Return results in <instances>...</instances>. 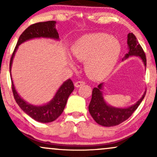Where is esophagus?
I'll list each match as a JSON object with an SVG mask.
<instances>
[{
	"instance_id": "1",
	"label": "esophagus",
	"mask_w": 157,
	"mask_h": 157,
	"mask_svg": "<svg viewBox=\"0 0 157 157\" xmlns=\"http://www.w3.org/2000/svg\"><path fill=\"white\" fill-rule=\"evenodd\" d=\"M85 84H86V82H85L84 81H77V82H76L75 83V86L76 88H79L80 87V86H83Z\"/></svg>"
}]
</instances>
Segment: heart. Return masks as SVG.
<instances>
[{
	"mask_svg": "<svg viewBox=\"0 0 157 157\" xmlns=\"http://www.w3.org/2000/svg\"><path fill=\"white\" fill-rule=\"evenodd\" d=\"M121 50L120 41L106 33L82 36L71 48L74 57L86 62V74L94 80H102L109 75L117 62Z\"/></svg>",
	"mask_w": 157,
	"mask_h": 157,
	"instance_id": "1",
	"label": "heart"
}]
</instances>
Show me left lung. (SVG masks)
Returning <instances> with one entry per match:
<instances>
[{
    "label": "left lung",
    "instance_id": "left-lung-1",
    "mask_svg": "<svg viewBox=\"0 0 157 157\" xmlns=\"http://www.w3.org/2000/svg\"><path fill=\"white\" fill-rule=\"evenodd\" d=\"M127 43L128 45L129 52L125 55L122 60L124 59H127L130 56H139L143 61L144 65L146 66L145 54L134 34L129 33L128 35ZM102 86L103 83H100L97 88H94L92 97L89 105V111L95 122L99 125L105 127H111V126L120 125V123L128 120L136 111L146 94L145 91L141 99L130 107L124 108V109L114 108L108 105L104 100L101 91Z\"/></svg>",
    "mask_w": 157,
    "mask_h": 157
}]
</instances>
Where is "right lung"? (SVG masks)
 Segmentation results:
<instances>
[{"instance_id":"add662e5","label":"right lung","mask_w":157,"mask_h":157,"mask_svg":"<svg viewBox=\"0 0 157 157\" xmlns=\"http://www.w3.org/2000/svg\"><path fill=\"white\" fill-rule=\"evenodd\" d=\"M55 23L56 21H54L36 23L29 26L26 30H24V32L19 37L18 40H17L15 49L12 55V57L10 59V71L11 77H12L11 68H12V60H13V57L17 51V47L25 41L33 38L46 37V38L59 40L58 32L55 29ZM11 80H12V89L14 98L19 107L30 117L34 119L36 121L44 122V123L55 121L56 119L60 116L66 105L68 97L75 89L73 82L71 80L68 79L63 83L60 89L57 90L54 98L48 103L40 106L33 105L24 101L19 96L17 91L15 90L12 78H11Z\"/></svg>"}]
</instances>
